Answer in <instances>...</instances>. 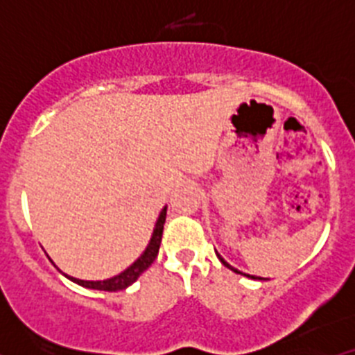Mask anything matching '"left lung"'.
Listing matches in <instances>:
<instances>
[{"instance_id": "8db88e82", "label": "left lung", "mask_w": 355, "mask_h": 355, "mask_svg": "<svg viewBox=\"0 0 355 355\" xmlns=\"http://www.w3.org/2000/svg\"><path fill=\"white\" fill-rule=\"evenodd\" d=\"M216 256H218V259H220V261H222V265H224V266H227V268H229V270H233V272H234V274H240V275H245V277H250V279H263V277H256V275H249V274H243V272H240V270H236V268H234V266H231V265H229V263H227V261H225V259H224V258H222V256H220V254H216Z\"/></svg>"}]
</instances>
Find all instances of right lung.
Here are the masks:
<instances>
[{
  "mask_svg": "<svg viewBox=\"0 0 355 355\" xmlns=\"http://www.w3.org/2000/svg\"><path fill=\"white\" fill-rule=\"evenodd\" d=\"M165 216H167V208H163L162 213H159L158 220H156V225H155V231H153V236H150L149 245H147V249L144 250L142 256H140L133 265L128 266L126 270L121 272L119 275H115V277L105 279V281H83V279L71 277V275L67 274L64 275L67 279H71L72 283H76L85 288H90V290H101V291L126 290L128 286H131V284H133L135 281H137V279H139L140 275H142L150 265H153V261H155L156 256H158L159 243H162V234H163V224H165Z\"/></svg>",
  "mask_w": 355,
  "mask_h": 355,
  "instance_id": "right-lung-1",
  "label": "right lung"
}]
</instances>
